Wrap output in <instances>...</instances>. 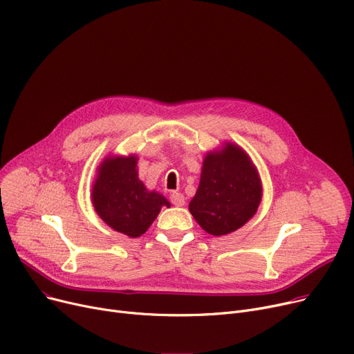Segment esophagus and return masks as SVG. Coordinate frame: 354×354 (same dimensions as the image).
I'll return each mask as SVG.
<instances>
[{
    "label": "esophagus",
    "instance_id": "esophagus-1",
    "mask_svg": "<svg viewBox=\"0 0 354 354\" xmlns=\"http://www.w3.org/2000/svg\"><path fill=\"white\" fill-rule=\"evenodd\" d=\"M171 203L175 207H182L183 204H185V198H183V195L179 194V192H172L171 194Z\"/></svg>",
    "mask_w": 354,
    "mask_h": 354
}]
</instances>
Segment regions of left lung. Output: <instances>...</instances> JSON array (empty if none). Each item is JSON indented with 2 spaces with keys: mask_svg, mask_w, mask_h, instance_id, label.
Returning <instances> with one entry per match:
<instances>
[{
  "mask_svg": "<svg viewBox=\"0 0 354 354\" xmlns=\"http://www.w3.org/2000/svg\"><path fill=\"white\" fill-rule=\"evenodd\" d=\"M262 199V185L245 153L227 145L204 160L201 182L189 211L207 233L224 236L248 223Z\"/></svg>",
  "mask_w": 354,
  "mask_h": 354,
  "instance_id": "obj_1",
  "label": "left lung"
}]
</instances>
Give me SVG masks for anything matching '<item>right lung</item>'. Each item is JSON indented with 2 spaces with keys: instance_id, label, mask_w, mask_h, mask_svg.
<instances>
[{
  "instance_id": "right-lung-1",
  "label": "right lung",
  "mask_w": 354,
  "mask_h": 354,
  "mask_svg": "<svg viewBox=\"0 0 354 354\" xmlns=\"http://www.w3.org/2000/svg\"><path fill=\"white\" fill-rule=\"evenodd\" d=\"M92 203L100 217L115 232L139 237L155 221L162 207H169L160 194L150 192L137 175V159H106L92 188Z\"/></svg>"
}]
</instances>
